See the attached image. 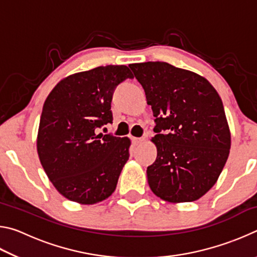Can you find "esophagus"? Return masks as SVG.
I'll return each instance as SVG.
<instances>
[{
	"mask_svg": "<svg viewBox=\"0 0 257 257\" xmlns=\"http://www.w3.org/2000/svg\"><path fill=\"white\" fill-rule=\"evenodd\" d=\"M132 141L134 143V145H141L143 142H144V138H137V137H133Z\"/></svg>",
	"mask_w": 257,
	"mask_h": 257,
	"instance_id": "34e87169",
	"label": "esophagus"
}]
</instances>
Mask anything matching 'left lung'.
Here are the masks:
<instances>
[{
  "mask_svg": "<svg viewBox=\"0 0 257 257\" xmlns=\"http://www.w3.org/2000/svg\"><path fill=\"white\" fill-rule=\"evenodd\" d=\"M155 116L158 147L147 167L153 193L172 203L193 202L210 190L229 156L223 104L205 78L167 62L129 64Z\"/></svg>",
  "mask_w": 257,
  "mask_h": 257,
  "instance_id": "1",
  "label": "left lung"
}]
</instances>
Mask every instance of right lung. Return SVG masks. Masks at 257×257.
I'll use <instances>...</instances> for the list:
<instances>
[{
  "instance_id": "1",
  "label": "right lung",
  "mask_w": 257,
  "mask_h": 257,
  "mask_svg": "<svg viewBox=\"0 0 257 257\" xmlns=\"http://www.w3.org/2000/svg\"><path fill=\"white\" fill-rule=\"evenodd\" d=\"M128 78L125 66L97 67L64 78L46 98L38 156L52 184L72 202H102L118 184L130 141L98 130L112 123L113 92Z\"/></svg>"
}]
</instances>
